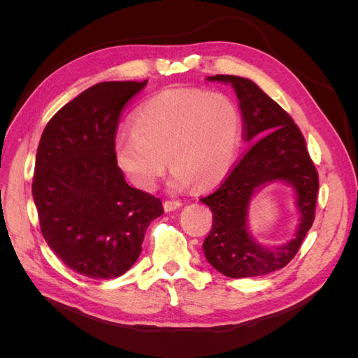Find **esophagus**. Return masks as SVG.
Here are the masks:
<instances>
[{
  "instance_id": "1",
  "label": "esophagus",
  "mask_w": 358,
  "mask_h": 358,
  "mask_svg": "<svg viewBox=\"0 0 358 358\" xmlns=\"http://www.w3.org/2000/svg\"><path fill=\"white\" fill-rule=\"evenodd\" d=\"M164 210L166 212H171V210H176V209H179L180 206H182V203L180 201H178V200H166L164 201Z\"/></svg>"
}]
</instances>
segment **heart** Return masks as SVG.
I'll use <instances>...</instances> for the list:
<instances>
[{
    "label": "heart",
    "instance_id": "1",
    "mask_svg": "<svg viewBox=\"0 0 358 358\" xmlns=\"http://www.w3.org/2000/svg\"><path fill=\"white\" fill-rule=\"evenodd\" d=\"M131 134L113 142V158L122 175L143 191L154 189L173 169L171 187L218 185L229 175L241 142V115L221 91L187 88L158 94L129 121Z\"/></svg>",
    "mask_w": 358,
    "mask_h": 358
}]
</instances>
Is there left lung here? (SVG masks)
<instances>
[{
    "label": "left lung",
    "instance_id": "obj_1",
    "mask_svg": "<svg viewBox=\"0 0 358 358\" xmlns=\"http://www.w3.org/2000/svg\"><path fill=\"white\" fill-rule=\"evenodd\" d=\"M230 83L243 117V137L252 143L221 187L200 199L212 210V230L204 239L206 259L229 278H252L285 267L315 220L318 173L305 137L292 117L249 79L230 74L209 76ZM272 181H285L296 191L301 224L295 237L275 248L259 245L247 230V208L253 194Z\"/></svg>",
    "mask_w": 358,
    "mask_h": 358
}]
</instances>
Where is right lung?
<instances>
[{
  "mask_svg": "<svg viewBox=\"0 0 358 358\" xmlns=\"http://www.w3.org/2000/svg\"><path fill=\"white\" fill-rule=\"evenodd\" d=\"M143 82H101L59 109L41 134L32 197L41 234L61 262L94 279L124 275L142 252L161 200L129 187L113 158L125 104Z\"/></svg>",
  "mask_w": 358,
  "mask_h": 358,
  "instance_id": "add662e5",
  "label": "right lung"
}]
</instances>
